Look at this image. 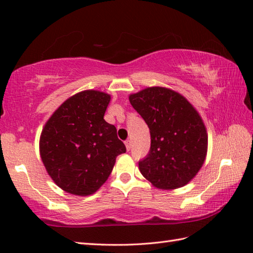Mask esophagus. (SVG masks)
I'll return each mask as SVG.
<instances>
[{
    "label": "esophagus",
    "instance_id": "1",
    "mask_svg": "<svg viewBox=\"0 0 253 253\" xmlns=\"http://www.w3.org/2000/svg\"><path fill=\"white\" fill-rule=\"evenodd\" d=\"M125 146H126V149H127V151H130L131 145H130V142H129V140H126V142H125Z\"/></svg>",
    "mask_w": 253,
    "mask_h": 253
}]
</instances>
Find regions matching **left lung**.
I'll list each match as a JSON object with an SVG mask.
<instances>
[{
  "label": "left lung",
  "instance_id": "obj_1",
  "mask_svg": "<svg viewBox=\"0 0 253 253\" xmlns=\"http://www.w3.org/2000/svg\"><path fill=\"white\" fill-rule=\"evenodd\" d=\"M134 109L151 132V149L138 168L161 190L186 185L202 168L208 153V132L190 101L164 87H148L129 95Z\"/></svg>",
  "mask_w": 253,
  "mask_h": 253
}]
</instances>
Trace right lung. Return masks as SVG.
<instances>
[{"label": "right lung", "mask_w": 253, "mask_h": 253, "mask_svg": "<svg viewBox=\"0 0 253 253\" xmlns=\"http://www.w3.org/2000/svg\"><path fill=\"white\" fill-rule=\"evenodd\" d=\"M110 95L80 91L54 111L42 129L40 156L50 177L67 193L87 196L100 188L126 152L104 116Z\"/></svg>", "instance_id": "1"}]
</instances>
